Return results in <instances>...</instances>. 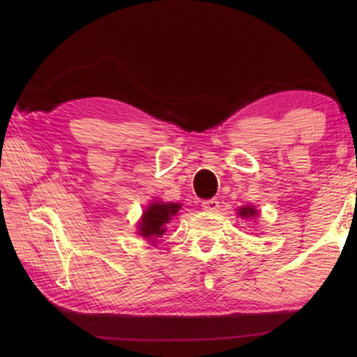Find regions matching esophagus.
Returning a JSON list of instances; mask_svg holds the SVG:
<instances>
[{"instance_id":"34e87169","label":"esophagus","mask_w":357,"mask_h":357,"mask_svg":"<svg viewBox=\"0 0 357 357\" xmlns=\"http://www.w3.org/2000/svg\"><path fill=\"white\" fill-rule=\"evenodd\" d=\"M202 206H203V209L204 211H209V213H214V211H218L219 209V202L218 199H204V202L202 203Z\"/></svg>"}]
</instances>
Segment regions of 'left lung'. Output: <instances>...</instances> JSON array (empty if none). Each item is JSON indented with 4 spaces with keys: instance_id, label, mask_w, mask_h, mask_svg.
<instances>
[{
    "instance_id": "8db88e82",
    "label": "left lung",
    "mask_w": 357,
    "mask_h": 357,
    "mask_svg": "<svg viewBox=\"0 0 357 357\" xmlns=\"http://www.w3.org/2000/svg\"><path fill=\"white\" fill-rule=\"evenodd\" d=\"M238 214H241V216H243V218H252V216H255V214H257V209H253L250 206L241 208V209H238Z\"/></svg>"
}]
</instances>
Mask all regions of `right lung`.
Here are the masks:
<instances>
[{"mask_svg": "<svg viewBox=\"0 0 357 357\" xmlns=\"http://www.w3.org/2000/svg\"><path fill=\"white\" fill-rule=\"evenodd\" d=\"M180 209L178 203H151L143 213L139 222V234L146 238L159 237L165 232V224L175 216Z\"/></svg>", "mask_w": 357, "mask_h": 357, "instance_id": "add662e5", "label": "right lung"}]
</instances>
